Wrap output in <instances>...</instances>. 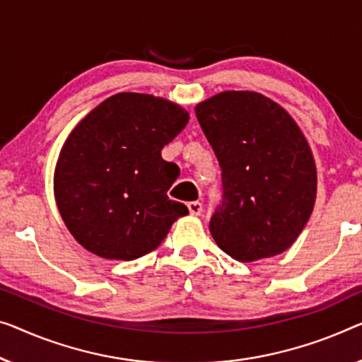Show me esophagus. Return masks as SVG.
Returning <instances> with one entry per match:
<instances>
[{
  "label": "esophagus",
  "mask_w": 362,
  "mask_h": 362,
  "mask_svg": "<svg viewBox=\"0 0 362 362\" xmlns=\"http://www.w3.org/2000/svg\"><path fill=\"white\" fill-rule=\"evenodd\" d=\"M187 206H188V211H190L192 216H199L203 213V204L199 202H190Z\"/></svg>",
  "instance_id": "obj_1"
}]
</instances>
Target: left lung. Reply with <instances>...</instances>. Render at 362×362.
I'll return each instance as SVG.
<instances>
[{
  "instance_id": "1",
  "label": "left lung",
  "mask_w": 362,
  "mask_h": 362,
  "mask_svg": "<svg viewBox=\"0 0 362 362\" xmlns=\"http://www.w3.org/2000/svg\"><path fill=\"white\" fill-rule=\"evenodd\" d=\"M195 113L223 170V204L209 223L216 244L244 263L288 250L317 198L315 160L298 123L253 90H224Z\"/></svg>"
}]
</instances>
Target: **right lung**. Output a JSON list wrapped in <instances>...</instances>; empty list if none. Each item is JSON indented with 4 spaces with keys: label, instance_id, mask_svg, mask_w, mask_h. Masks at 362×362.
I'll return each mask as SVG.
<instances>
[{
    "label": "right lung",
    "instance_id": "add662e5",
    "mask_svg": "<svg viewBox=\"0 0 362 362\" xmlns=\"http://www.w3.org/2000/svg\"><path fill=\"white\" fill-rule=\"evenodd\" d=\"M188 118L164 97L118 93L73 128L58 156L53 193L78 244L107 260H134L158 249L188 214L167 197L179 167L160 156Z\"/></svg>",
    "mask_w": 362,
    "mask_h": 362
}]
</instances>
